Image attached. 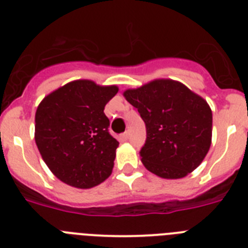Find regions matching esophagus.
<instances>
[{"instance_id":"1","label":"esophagus","mask_w":248,"mask_h":248,"mask_svg":"<svg viewBox=\"0 0 248 248\" xmlns=\"http://www.w3.org/2000/svg\"><path fill=\"white\" fill-rule=\"evenodd\" d=\"M122 138H123V140H128L129 138H130V133H129V131H125V133H123Z\"/></svg>"}]
</instances>
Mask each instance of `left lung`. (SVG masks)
I'll return each instance as SVG.
<instances>
[{
  "label": "left lung",
  "mask_w": 248,
  "mask_h": 248,
  "mask_svg": "<svg viewBox=\"0 0 248 248\" xmlns=\"http://www.w3.org/2000/svg\"><path fill=\"white\" fill-rule=\"evenodd\" d=\"M123 95L146 126L141 163L163 179H181L205 159L212 137V111L183 83L155 79Z\"/></svg>",
  "instance_id": "8db88e82"
}]
</instances>
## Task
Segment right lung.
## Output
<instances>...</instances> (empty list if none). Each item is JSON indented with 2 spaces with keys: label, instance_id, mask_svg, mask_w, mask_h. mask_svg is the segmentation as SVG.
Instances as JSON below:
<instances>
[{
  "label": "right lung",
  "instance_id": "add662e5",
  "mask_svg": "<svg viewBox=\"0 0 248 248\" xmlns=\"http://www.w3.org/2000/svg\"><path fill=\"white\" fill-rule=\"evenodd\" d=\"M117 85L78 79L49 93L36 111L34 140L56 177L78 189H91L111 174L118 143L109 134L105 104Z\"/></svg>",
  "mask_w": 248,
  "mask_h": 248
}]
</instances>
